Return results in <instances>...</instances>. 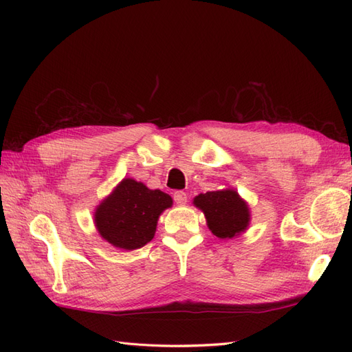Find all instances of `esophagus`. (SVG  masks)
<instances>
[{
	"label": "esophagus",
	"instance_id": "obj_1",
	"mask_svg": "<svg viewBox=\"0 0 352 352\" xmlns=\"http://www.w3.org/2000/svg\"><path fill=\"white\" fill-rule=\"evenodd\" d=\"M173 198H175V202L177 206H185L188 202V197L185 192H182V190H177V192H175Z\"/></svg>",
	"mask_w": 352,
	"mask_h": 352
}]
</instances>
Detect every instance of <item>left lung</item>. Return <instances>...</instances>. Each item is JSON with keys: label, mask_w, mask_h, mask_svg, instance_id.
<instances>
[{"label": "left lung", "mask_w": 352, "mask_h": 352, "mask_svg": "<svg viewBox=\"0 0 352 352\" xmlns=\"http://www.w3.org/2000/svg\"><path fill=\"white\" fill-rule=\"evenodd\" d=\"M192 204L204 212L208 229L220 239L238 238L250 228V206L236 189L223 188L199 194Z\"/></svg>", "instance_id": "1"}]
</instances>
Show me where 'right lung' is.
<instances>
[{
  "mask_svg": "<svg viewBox=\"0 0 352 352\" xmlns=\"http://www.w3.org/2000/svg\"><path fill=\"white\" fill-rule=\"evenodd\" d=\"M172 206V197L163 190L124 177L95 208L94 223L104 241L133 251L154 238L158 217Z\"/></svg>",
  "mask_w": 352,
  "mask_h": 352,
  "instance_id": "add662e5",
  "label": "right lung"
}]
</instances>
